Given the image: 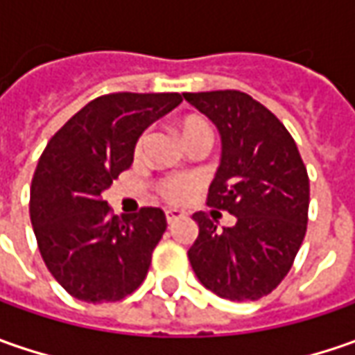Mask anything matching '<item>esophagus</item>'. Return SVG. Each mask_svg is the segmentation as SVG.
Here are the masks:
<instances>
[{
    "label": "esophagus",
    "mask_w": 355,
    "mask_h": 355,
    "mask_svg": "<svg viewBox=\"0 0 355 355\" xmlns=\"http://www.w3.org/2000/svg\"><path fill=\"white\" fill-rule=\"evenodd\" d=\"M182 217H184V211H178V209H168L166 211V219H168L170 225H173L175 221H180Z\"/></svg>",
    "instance_id": "1"
}]
</instances>
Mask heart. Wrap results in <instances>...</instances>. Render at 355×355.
<instances>
[{
    "mask_svg": "<svg viewBox=\"0 0 355 355\" xmlns=\"http://www.w3.org/2000/svg\"><path fill=\"white\" fill-rule=\"evenodd\" d=\"M182 138H184V144L189 142H198V140H203V142H213V130L211 126L203 120V118H185L182 122ZM148 140V134H142L140 140L136 144V154H140L144 148V144ZM157 193L166 201L170 203H180L184 201L196 187V180L189 178V175H168V178H162L157 182Z\"/></svg>",
    "mask_w": 355,
    "mask_h": 355,
    "instance_id": "1",
    "label": "heart"
}]
</instances>
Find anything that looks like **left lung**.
<instances>
[{"instance_id": "left-lung-1", "label": "left lung", "mask_w": 355, "mask_h": 355, "mask_svg": "<svg viewBox=\"0 0 355 355\" xmlns=\"http://www.w3.org/2000/svg\"><path fill=\"white\" fill-rule=\"evenodd\" d=\"M221 134V166L207 205L237 217L219 229L193 213L199 235L187 251L201 284L233 302L259 300L288 275L308 223L310 182L296 142L266 106L241 90L184 92Z\"/></svg>"}]
</instances>
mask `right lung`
I'll return each mask as SVG.
<instances>
[{
  "instance_id": "right-lung-1",
  "label": "right lung",
  "mask_w": 355,
  "mask_h": 355,
  "mask_svg": "<svg viewBox=\"0 0 355 355\" xmlns=\"http://www.w3.org/2000/svg\"><path fill=\"white\" fill-rule=\"evenodd\" d=\"M178 92H112L90 101L51 140L31 182L29 215L49 272L85 302H116L146 279L166 231V213L142 207L118 217L104 189L128 170L154 120L182 103Z\"/></svg>"
}]
</instances>
